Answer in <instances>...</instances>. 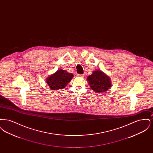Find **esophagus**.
Listing matches in <instances>:
<instances>
[{"instance_id": "34e87169", "label": "esophagus", "mask_w": 153, "mask_h": 153, "mask_svg": "<svg viewBox=\"0 0 153 153\" xmlns=\"http://www.w3.org/2000/svg\"><path fill=\"white\" fill-rule=\"evenodd\" d=\"M77 76H78L79 77H84V74H78Z\"/></svg>"}]
</instances>
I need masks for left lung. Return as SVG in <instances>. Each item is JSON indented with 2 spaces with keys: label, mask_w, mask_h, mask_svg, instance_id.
Returning <instances> with one entry per match:
<instances>
[{
  "label": "left lung",
  "mask_w": 153,
  "mask_h": 153,
  "mask_svg": "<svg viewBox=\"0 0 153 153\" xmlns=\"http://www.w3.org/2000/svg\"><path fill=\"white\" fill-rule=\"evenodd\" d=\"M87 80L91 88L97 93L107 91L111 87L109 77L100 70H96L89 76Z\"/></svg>",
  "instance_id": "8db88e82"
}]
</instances>
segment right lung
<instances>
[{
  "label": "right lung",
  "instance_id": "obj_1",
  "mask_svg": "<svg viewBox=\"0 0 153 153\" xmlns=\"http://www.w3.org/2000/svg\"><path fill=\"white\" fill-rule=\"evenodd\" d=\"M72 73H68L62 69H59L46 79V82L53 90H59L65 87L73 78Z\"/></svg>",
  "mask_w": 153,
  "mask_h": 153
}]
</instances>
